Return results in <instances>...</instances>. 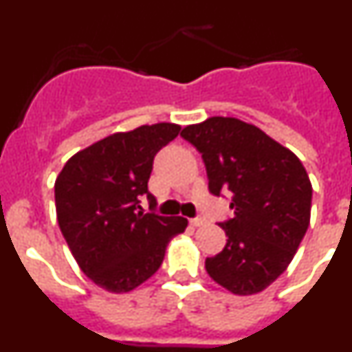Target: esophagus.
Wrapping results in <instances>:
<instances>
[{"mask_svg":"<svg viewBox=\"0 0 352 352\" xmlns=\"http://www.w3.org/2000/svg\"><path fill=\"white\" fill-rule=\"evenodd\" d=\"M206 223V219H203V217H195V219H190V226L194 227H201Z\"/></svg>","mask_w":352,"mask_h":352,"instance_id":"1","label":"esophagus"}]
</instances>
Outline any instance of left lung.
Listing matches in <instances>:
<instances>
[{
  "mask_svg": "<svg viewBox=\"0 0 352 352\" xmlns=\"http://www.w3.org/2000/svg\"><path fill=\"white\" fill-rule=\"evenodd\" d=\"M182 138L203 155L208 188L231 195L232 219L220 222L227 243L206 272L232 294H256L275 282L310 223L312 185L296 155L236 118H208Z\"/></svg>",
  "mask_w": 352,
  "mask_h": 352,
  "instance_id": "left-lung-1",
  "label": "left lung"
}]
</instances>
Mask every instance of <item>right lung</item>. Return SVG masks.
Here are the masks:
<instances>
[{"mask_svg": "<svg viewBox=\"0 0 352 352\" xmlns=\"http://www.w3.org/2000/svg\"><path fill=\"white\" fill-rule=\"evenodd\" d=\"M182 126L142 125L113 133L76 153L56 178V214L72 256L89 280L129 292L160 268L167 243L188 226L183 217L144 213L155 155Z\"/></svg>", "mask_w": 352, "mask_h": 352, "instance_id": "1", "label": "right lung"}]
</instances>
